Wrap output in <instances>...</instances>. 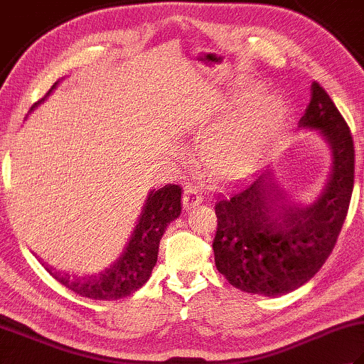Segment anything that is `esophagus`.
<instances>
[{
    "label": "esophagus",
    "mask_w": 364,
    "mask_h": 364,
    "mask_svg": "<svg viewBox=\"0 0 364 364\" xmlns=\"http://www.w3.org/2000/svg\"><path fill=\"white\" fill-rule=\"evenodd\" d=\"M203 194H202V189L198 186H186L184 189V194H183V206L184 210H191V208L197 206L198 203L203 202Z\"/></svg>",
    "instance_id": "34e87169"
}]
</instances>
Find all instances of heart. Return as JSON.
<instances>
[{"label": "heart", "mask_w": 364, "mask_h": 364, "mask_svg": "<svg viewBox=\"0 0 364 364\" xmlns=\"http://www.w3.org/2000/svg\"><path fill=\"white\" fill-rule=\"evenodd\" d=\"M244 103L223 105V115L218 122L223 127L206 137L200 146L205 164L214 175L227 180L241 178L258 167L277 129L286 119V105L280 98L272 97L262 100L255 109L227 126V122L244 111Z\"/></svg>", "instance_id": "obj_1"}]
</instances>
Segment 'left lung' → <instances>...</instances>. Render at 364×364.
<instances>
[{
	"label": "left lung",
	"instance_id": "left-lung-1",
	"mask_svg": "<svg viewBox=\"0 0 364 364\" xmlns=\"http://www.w3.org/2000/svg\"><path fill=\"white\" fill-rule=\"evenodd\" d=\"M300 127L319 129L330 144L331 172L322 194L308 205L274 188L269 172L215 202V267L230 284L266 297L297 289L318 274L336 244L349 210L355 150L349 125L319 82Z\"/></svg>",
	"mask_w": 364,
	"mask_h": 364
}]
</instances>
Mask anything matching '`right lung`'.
<instances>
[{
	"mask_svg": "<svg viewBox=\"0 0 364 364\" xmlns=\"http://www.w3.org/2000/svg\"><path fill=\"white\" fill-rule=\"evenodd\" d=\"M56 87L54 84L53 89ZM181 213V188L166 184L158 191H150L141 214L120 252L97 274L72 277L53 272V278L81 297L94 300H117L141 289L149 280L156 264L159 241L167 225Z\"/></svg>",
	"mask_w": 364,
	"mask_h": 364,
	"instance_id": "add662e5",
	"label": "right lung"
}]
</instances>
